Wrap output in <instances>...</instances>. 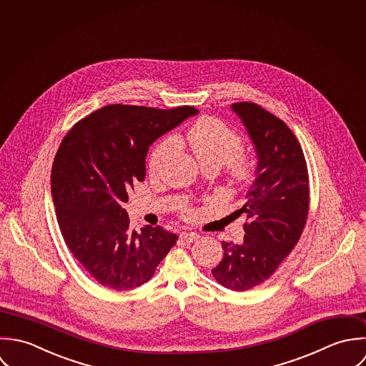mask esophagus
<instances>
[{"label": "esophagus", "instance_id": "34e87169", "mask_svg": "<svg viewBox=\"0 0 366 366\" xmlns=\"http://www.w3.org/2000/svg\"><path fill=\"white\" fill-rule=\"evenodd\" d=\"M179 237H181L182 240L191 243V242H195V240L199 237V234H198V233H192V232H182V233L179 234Z\"/></svg>", "mask_w": 366, "mask_h": 366}]
</instances>
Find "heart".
<instances>
[{
	"instance_id": "b5f03b06",
	"label": "heart",
	"mask_w": 366,
	"mask_h": 366,
	"mask_svg": "<svg viewBox=\"0 0 366 366\" xmlns=\"http://www.w3.org/2000/svg\"><path fill=\"white\" fill-rule=\"evenodd\" d=\"M201 167H227L230 184L236 188H247L254 179L257 164L250 154L240 152L242 137L227 124L215 117H201L184 136ZM175 148V140H159L148 157V171L155 174Z\"/></svg>"
}]
</instances>
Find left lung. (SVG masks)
Instances as JSON below:
<instances>
[{
	"instance_id": "8db88e82",
	"label": "left lung",
	"mask_w": 366,
	"mask_h": 366,
	"mask_svg": "<svg viewBox=\"0 0 366 366\" xmlns=\"http://www.w3.org/2000/svg\"><path fill=\"white\" fill-rule=\"evenodd\" d=\"M232 110L254 144L257 169L239 209L247 214L243 242H222L223 259L212 274L223 287L246 292L266 282L297 244L308 217L310 187L302 148L283 120L249 102L233 103Z\"/></svg>"
}]
</instances>
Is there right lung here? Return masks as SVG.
I'll list each match as a JSON object with an SVG mask.
<instances>
[{
	"label": "right lung",
	"instance_id": "right-lung-1",
	"mask_svg": "<svg viewBox=\"0 0 366 366\" xmlns=\"http://www.w3.org/2000/svg\"><path fill=\"white\" fill-rule=\"evenodd\" d=\"M198 110L110 104L77 122L55 155L51 189L66 246L102 286L147 283L178 236L161 226L132 230L124 204L146 178L148 147Z\"/></svg>",
	"mask_w": 366,
	"mask_h": 366
}]
</instances>
